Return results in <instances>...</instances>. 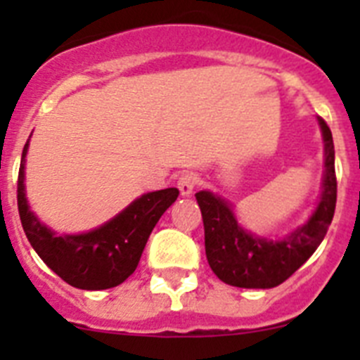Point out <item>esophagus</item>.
<instances>
[{
	"instance_id": "1",
	"label": "esophagus",
	"mask_w": 360,
	"mask_h": 360,
	"mask_svg": "<svg viewBox=\"0 0 360 360\" xmlns=\"http://www.w3.org/2000/svg\"><path fill=\"white\" fill-rule=\"evenodd\" d=\"M196 176L193 173H187L182 174V176L178 178V189H180V195L182 196H191L195 193V187H196Z\"/></svg>"
}]
</instances>
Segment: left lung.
<instances>
[{
  "mask_svg": "<svg viewBox=\"0 0 360 360\" xmlns=\"http://www.w3.org/2000/svg\"><path fill=\"white\" fill-rule=\"evenodd\" d=\"M324 144V173L317 207L303 225L281 238L257 236L240 225L232 205L211 191L196 193L205 229V254L212 272L240 288H274L307 262L326 236L337 202L332 131L317 117Z\"/></svg>",
  "mask_w": 360,
  "mask_h": 360,
  "instance_id": "8db88e82",
  "label": "left lung"
}]
</instances>
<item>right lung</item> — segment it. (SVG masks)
Masks as SVG:
<instances>
[{"label": "right lung", "instance_id": "add662e5", "mask_svg": "<svg viewBox=\"0 0 360 360\" xmlns=\"http://www.w3.org/2000/svg\"><path fill=\"white\" fill-rule=\"evenodd\" d=\"M28 144L30 139L25 144L19 165L18 209L23 231L34 250L59 278L81 290H106L126 281L141 262L142 250L160 216L178 198L176 187L139 196L101 227L59 236L28 205L25 191Z\"/></svg>", "mask_w": 360, "mask_h": 360}]
</instances>
